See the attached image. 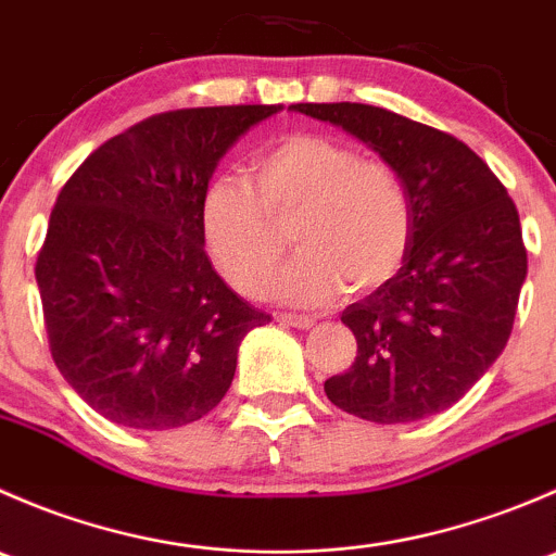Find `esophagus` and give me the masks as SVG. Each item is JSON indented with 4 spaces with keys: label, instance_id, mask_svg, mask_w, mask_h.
I'll use <instances>...</instances> for the list:
<instances>
[{
    "label": "esophagus",
    "instance_id": "obj_1",
    "mask_svg": "<svg viewBox=\"0 0 556 556\" xmlns=\"http://www.w3.org/2000/svg\"><path fill=\"white\" fill-rule=\"evenodd\" d=\"M279 323L290 325V328H301V330H309L317 319L306 317V314H279Z\"/></svg>",
    "mask_w": 556,
    "mask_h": 556
}]
</instances>
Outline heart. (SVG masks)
I'll return each mask as SVG.
<instances>
[{
    "label": "heart",
    "mask_w": 556,
    "mask_h": 556,
    "mask_svg": "<svg viewBox=\"0 0 556 556\" xmlns=\"http://www.w3.org/2000/svg\"><path fill=\"white\" fill-rule=\"evenodd\" d=\"M293 217L301 252L268 285V295L293 306L325 304L344 285L350 293L379 288L395 277L412 242L401 177L317 134L266 150L252 166V188L217 177L201 199V239L226 282L257 295L285 250L274 223Z\"/></svg>",
    "instance_id": "heart-1"
}]
</instances>
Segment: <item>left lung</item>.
I'll return each mask as SVG.
<instances>
[{
  "label": "left lung",
  "mask_w": 556,
  "mask_h": 556,
  "mask_svg": "<svg viewBox=\"0 0 556 556\" xmlns=\"http://www.w3.org/2000/svg\"><path fill=\"white\" fill-rule=\"evenodd\" d=\"M344 128L401 177L412 204L403 266L341 323L350 371L325 395L377 425L428 419L457 403L501 357L527 277L519 212L490 166L452 134L371 104H293Z\"/></svg>",
  "instance_id": "8db88e82"
}]
</instances>
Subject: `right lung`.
<instances>
[{"label":"right lung","mask_w":556,"mask_h":556,"mask_svg":"<svg viewBox=\"0 0 556 556\" xmlns=\"http://www.w3.org/2000/svg\"><path fill=\"white\" fill-rule=\"evenodd\" d=\"M282 104L148 117L93 150L59 193L37 255L50 355L110 422L172 430L210 414L266 312L233 293L201 239L223 155Z\"/></svg>","instance_id":"add662e5"}]
</instances>
